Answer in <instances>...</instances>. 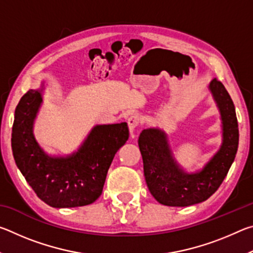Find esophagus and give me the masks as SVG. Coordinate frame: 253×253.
Listing matches in <instances>:
<instances>
[{"label":"esophagus","instance_id":"obj_1","mask_svg":"<svg viewBox=\"0 0 253 253\" xmlns=\"http://www.w3.org/2000/svg\"><path fill=\"white\" fill-rule=\"evenodd\" d=\"M140 116L138 114H132L131 116H129V118H128V127H129V130H130V134L134 135V130L135 128L139 125L140 123Z\"/></svg>","mask_w":253,"mask_h":253}]
</instances>
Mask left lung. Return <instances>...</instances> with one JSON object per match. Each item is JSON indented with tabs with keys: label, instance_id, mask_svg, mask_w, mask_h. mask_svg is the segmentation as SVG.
<instances>
[{
	"label": "left lung",
	"instance_id": "1",
	"mask_svg": "<svg viewBox=\"0 0 253 253\" xmlns=\"http://www.w3.org/2000/svg\"><path fill=\"white\" fill-rule=\"evenodd\" d=\"M209 89L219 107L223 139L219 151L199 172L186 173L177 164L163 130L147 128L139 135L145 179L151 194L163 205L188 207L208 200L223 182L234 161L239 128L233 101L217 79L210 83Z\"/></svg>",
	"mask_w": 253,
	"mask_h": 253
}]
</instances>
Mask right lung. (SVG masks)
I'll return each instance as SVG.
<instances>
[{"mask_svg": "<svg viewBox=\"0 0 253 253\" xmlns=\"http://www.w3.org/2000/svg\"><path fill=\"white\" fill-rule=\"evenodd\" d=\"M41 91L30 89L15 108L11 138L15 164L38 198L50 207L91 204L101 195L115 154L129 137L127 123L97 125L77 152L66 157L49 156L33 135Z\"/></svg>", "mask_w": 253, "mask_h": 253, "instance_id": "obj_1", "label": "right lung"}]
</instances>
